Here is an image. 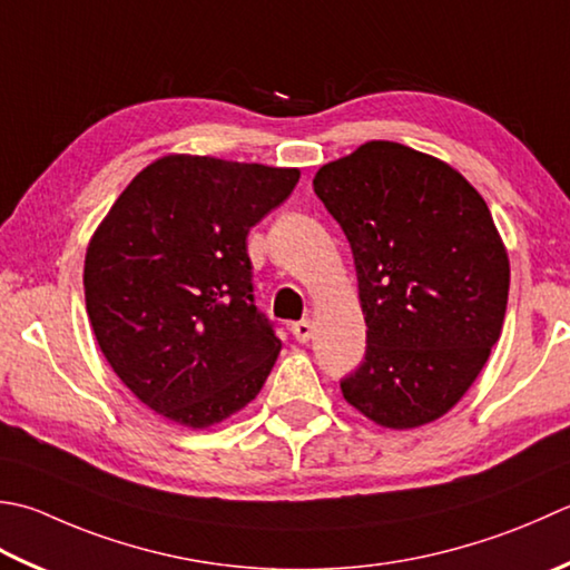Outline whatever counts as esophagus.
Segmentation results:
<instances>
[{
	"mask_svg": "<svg viewBox=\"0 0 570 570\" xmlns=\"http://www.w3.org/2000/svg\"><path fill=\"white\" fill-rule=\"evenodd\" d=\"M292 333H294V338H296L298 343H308L311 336H314V323H311L308 318L294 321V323H292Z\"/></svg>",
	"mask_w": 570,
	"mask_h": 570,
	"instance_id": "esophagus-1",
	"label": "esophagus"
}]
</instances>
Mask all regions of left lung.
Instances as JSON below:
<instances>
[{
    "instance_id": "1",
    "label": "left lung",
    "mask_w": 570,
    "mask_h": 570,
    "mask_svg": "<svg viewBox=\"0 0 570 570\" xmlns=\"http://www.w3.org/2000/svg\"><path fill=\"white\" fill-rule=\"evenodd\" d=\"M314 189L351 244L367 326L343 397L393 430L442 417L507 314L509 259L492 212L450 165L387 140L323 165Z\"/></svg>"
}]
</instances>
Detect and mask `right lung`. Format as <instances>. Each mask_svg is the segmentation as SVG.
Returning a JSON list of instances; mask_svg holds the SVG:
<instances>
[{
    "instance_id": "obj_1",
    "label": "right lung",
    "mask_w": 570,
    "mask_h": 570,
    "mask_svg": "<svg viewBox=\"0 0 570 570\" xmlns=\"http://www.w3.org/2000/svg\"><path fill=\"white\" fill-rule=\"evenodd\" d=\"M298 170L167 155L122 189L86 252V311L140 403L203 430L242 410L282 341L254 304L247 234Z\"/></svg>"
}]
</instances>
